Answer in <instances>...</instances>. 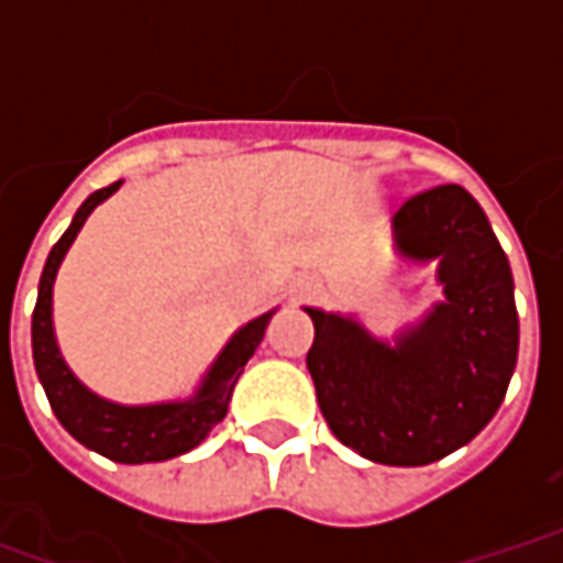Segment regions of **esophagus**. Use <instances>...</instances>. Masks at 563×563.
Instances as JSON below:
<instances>
[{"mask_svg":"<svg viewBox=\"0 0 563 563\" xmlns=\"http://www.w3.org/2000/svg\"><path fill=\"white\" fill-rule=\"evenodd\" d=\"M319 292V283L313 277H301V280L292 286V298L295 301H305V298H313Z\"/></svg>","mask_w":563,"mask_h":563,"instance_id":"34e87169","label":"esophagus"}]
</instances>
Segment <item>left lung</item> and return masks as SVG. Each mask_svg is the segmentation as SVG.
I'll use <instances>...</instances> for the list:
<instances>
[{
    "label": "left lung",
    "mask_w": 563,
    "mask_h": 563,
    "mask_svg": "<svg viewBox=\"0 0 563 563\" xmlns=\"http://www.w3.org/2000/svg\"><path fill=\"white\" fill-rule=\"evenodd\" d=\"M410 265H434L443 298L398 334L379 338L350 313L313 319L307 371L331 434L362 459L422 467L492 422L519 358L512 271L485 210L455 184L404 201L391 217Z\"/></svg>",
    "instance_id": "8db88e82"
}]
</instances>
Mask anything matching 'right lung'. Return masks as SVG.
I'll return each instance as SVG.
<instances>
[{
	"mask_svg": "<svg viewBox=\"0 0 563 563\" xmlns=\"http://www.w3.org/2000/svg\"><path fill=\"white\" fill-rule=\"evenodd\" d=\"M120 184L123 180L96 189L80 205L66 234L56 241L51 256L44 262L38 301H35V313H32V358H35V374L42 379L44 395L68 434L104 459L120 461V464H147V461L177 459L189 449H196L213 431V424L222 422L229 401H232L234 383L244 374V365L253 358L256 346L265 338V329H268L271 317L277 313V307L250 319L246 325L234 331L189 398L159 404H117L87 389L75 377V371L66 365L59 343H56L54 283L56 271L63 265L68 246L75 244L87 217L102 201L114 196Z\"/></svg>",
	"mask_w": 563,
	"mask_h": 563,
	"instance_id": "1",
	"label": "right lung"
}]
</instances>
